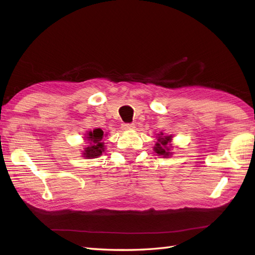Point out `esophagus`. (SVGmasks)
Here are the masks:
<instances>
[{"label":"esophagus","mask_w":255,"mask_h":255,"mask_svg":"<svg viewBox=\"0 0 255 255\" xmlns=\"http://www.w3.org/2000/svg\"><path fill=\"white\" fill-rule=\"evenodd\" d=\"M122 128H123V129H126V130L134 129L135 125H134V123H125V125H122Z\"/></svg>","instance_id":"obj_1"}]
</instances>
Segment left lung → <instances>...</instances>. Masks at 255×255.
<instances>
[{
    "label": "left lung",
    "mask_w": 255,
    "mask_h": 255,
    "mask_svg": "<svg viewBox=\"0 0 255 255\" xmlns=\"http://www.w3.org/2000/svg\"><path fill=\"white\" fill-rule=\"evenodd\" d=\"M171 139H172V135L164 136L163 133L158 134L157 142L155 143V146H154V151L157 153L158 156H163V157L171 156L172 154V152H170Z\"/></svg>",
    "instance_id": "obj_1"
}]
</instances>
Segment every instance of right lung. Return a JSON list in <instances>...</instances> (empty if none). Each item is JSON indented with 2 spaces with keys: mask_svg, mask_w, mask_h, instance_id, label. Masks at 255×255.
Returning a JSON list of instances; mask_svg holds the SVG:
<instances>
[{
  "mask_svg": "<svg viewBox=\"0 0 255 255\" xmlns=\"http://www.w3.org/2000/svg\"><path fill=\"white\" fill-rule=\"evenodd\" d=\"M104 137V132L101 128H95L87 133V139L89 141V145L84 148L83 155L86 158H97L100 155H102L104 151V142L102 139Z\"/></svg>",
  "mask_w": 255,
  "mask_h": 255,
  "instance_id": "1",
  "label": "right lung"
}]
</instances>
